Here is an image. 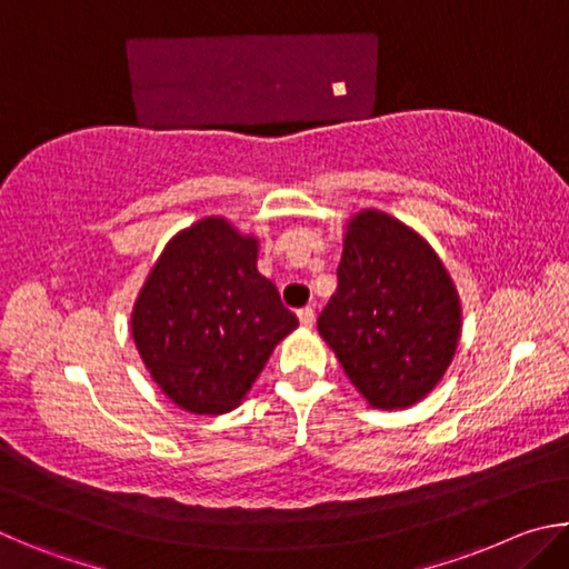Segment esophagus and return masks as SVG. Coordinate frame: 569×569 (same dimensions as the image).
I'll use <instances>...</instances> for the list:
<instances>
[{
  "mask_svg": "<svg viewBox=\"0 0 569 569\" xmlns=\"http://www.w3.org/2000/svg\"><path fill=\"white\" fill-rule=\"evenodd\" d=\"M298 321H301V326H306V329H311L313 321H316V313H313V308H311V306L301 308V311H298Z\"/></svg>",
  "mask_w": 569,
  "mask_h": 569,
  "instance_id": "34e87169",
  "label": "esophagus"
}]
</instances>
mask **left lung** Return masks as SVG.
<instances>
[{
	"label": "left lung",
	"mask_w": 569,
	"mask_h": 569,
	"mask_svg": "<svg viewBox=\"0 0 569 569\" xmlns=\"http://www.w3.org/2000/svg\"><path fill=\"white\" fill-rule=\"evenodd\" d=\"M339 288L319 333L363 399L407 409L455 359L461 306L445 263L417 230L381 210L356 213L343 236Z\"/></svg>",
	"instance_id": "left-lung-1"
}]
</instances>
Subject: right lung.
<instances>
[{"label":"right lung","mask_w":569,"mask_h":569,"mask_svg":"<svg viewBox=\"0 0 569 569\" xmlns=\"http://www.w3.org/2000/svg\"><path fill=\"white\" fill-rule=\"evenodd\" d=\"M258 240L203 218L170 240L132 306L152 381L192 413H226L253 387L298 319L258 273Z\"/></svg>","instance_id":"1"}]
</instances>
